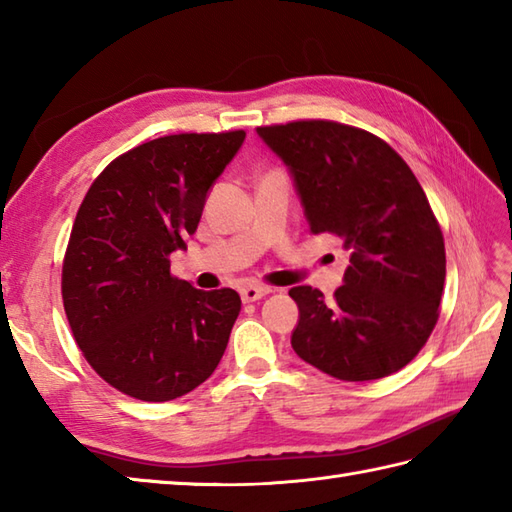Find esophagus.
I'll return each mask as SVG.
<instances>
[{
  "label": "esophagus",
  "mask_w": 512,
  "mask_h": 512,
  "mask_svg": "<svg viewBox=\"0 0 512 512\" xmlns=\"http://www.w3.org/2000/svg\"><path fill=\"white\" fill-rule=\"evenodd\" d=\"M239 295H242L244 303H250V301H257V299L270 295V288L268 286H244L242 290H239Z\"/></svg>",
  "instance_id": "obj_1"
}]
</instances>
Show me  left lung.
Returning a JSON list of instances; mask_svg holds the SVG:
<instances>
[{
	"instance_id": "obj_1",
	"label": "left lung",
	"mask_w": 512,
	"mask_h": 512,
	"mask_svg": "<svg viewBox=\"0 0 512 512\" xmlns=\"http://www.w3.org/2000/svg\"><path fill=\"white\" fill-rule=\"evenodd\" d=\"M286 162L310 233L350 253L334 299L290 288L299 306L292 350L321 372L363 383L413 361L438 323L447 277L440 224L409 165L385 140L334 121L257 127Z\"/></svg>"
}]
</instances>
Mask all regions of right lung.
<instances>
[{
    "mask_svg": "<svg viewBox=\"0 0 512 512\" xmlns=\"http://www.w3.org/2000/svg\"><path fill=\"white\" fill-rule=\"evenodd\" d=\"M246 138L173 134L129 149L92 182L63 257L65 317L105 383L145 402L189 394L226 350L242 299L171 275L211 184Z\"/></svg>",
    "mask_w": 512,
    "mask_h": 512,
    "instance_id": "1",
    "label": "right lung"
}]
</instances>
